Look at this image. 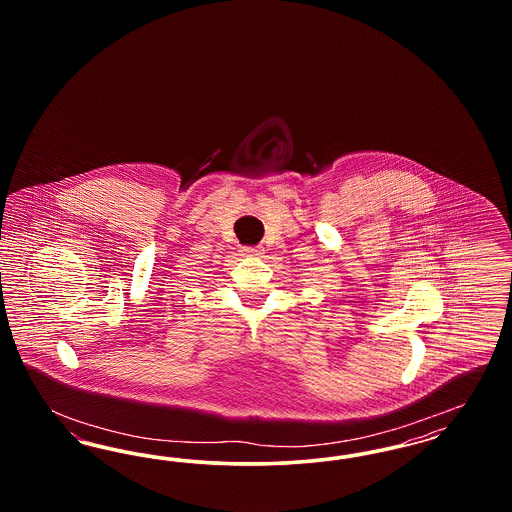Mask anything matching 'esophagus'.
Returning <instances> with one entry per match:
<instances>
[{
    "label": "esophagus",
    "mask_w": 512,
    "mask_h": 512,
    "mask_svg": "<svg viewBox=\"0 0 512 512\" xmlns=\"http://www.w3.org/2000/svg\"><path fill=\"white\" fill-rule=\"evenodd\" d=\"M242 251H244V255H247V257H257V255H261V249H259V247H244Z\"/></svg>",
    "instance_id": "obj_1"
}]
</instances>
